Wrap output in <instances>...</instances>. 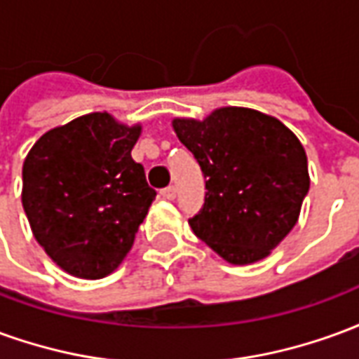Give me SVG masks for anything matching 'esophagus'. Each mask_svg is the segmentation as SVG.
Returning <instances> with one entry per match:
<instances>
[{"instance_id":"esophagus-1","label":"esophagus","mask_w":359,"mask_h":359,"mask_svg":"<svg viewBox=\"0 0 359 359\" xmlns=\"http://www.w3.org/2000/svg\"><path fill=\"white\" fill-rule=\"evenodd\" d=\"M161 196H163L165 200H175L177 198V188L175 187H167L161 190Z\"/></svg>"}]
</instances>
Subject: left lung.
<instances>
[{
  "instance_id": "obj_1",
  "label": "left lung",
  "mask_w": 359,
  "mask_h": 359,
  "mask_svg": "<svg viewBox=\"0 0 359 359\" xmlns=\"http://www.w3.org/2000/svg\"><path fill=\"white\" fill-rule=\"evenodd\" d=\"M172 128L205 179L203 208L188 219L196 236L229 264L269 256L294 229L309 190L296 134L248 107H221L203 121L172 118Z\"/></svg>"
}]
</instances>
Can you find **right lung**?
I'll use <instances>...</instances> for the list:
<instances>
[{"instance_id":"add662e5","label":"right lung","mask_w":359,"mask_h":359,"mask_svg":"<svg viewBox=\"0 0 359 359\" xmlns=\"http://www.w3.org/2000/svg\"><path fill=\"white\" fill-rule=\"evenodd\" d=\"M142 126L88 113L40 136L22 165V208L69 275L103 278L130 252L156 190L130 156Z\"/></svg>"}]
</instances>
